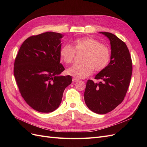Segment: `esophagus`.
<instances>
[{"instance_id":"1","label":"esophagus","mask_w":147,"mask_h":147,"mask_svg":"<svg viewBox=\"0 0 147 147\" xmlns=\"http://www.w3.org/2000/svg\"><path fill=\"white\" fill-rule=\"evenodd\" d=\"M78 80H79L77 79V78H72V82H73L74 83L77 82Z\"/></svg>"}]
</instances>
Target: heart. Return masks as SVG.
<instances>
[{
	"mask_svg": "<svg viewBox=\"0 0 147 147\" xmlns=\"http://www.w3.org/2000/svg\"><path fill=\"white\" fill-rule=\"evenodd\" d=\"M75 51H83L81 64H75L67 70V73L77 78H85L90 75L93 70L100 72L105 69L110 61L111 50L105 44L91 37H84L75 40L74 48L65 45L60 50V58L65 64L73 63Z\"/></svg>",
	"mask_w": 147,
	"mask_h": 147,
	"instance_id": "heart-1",
	"label": "heart"
}]
</instances>
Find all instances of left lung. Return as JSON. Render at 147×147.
Wrapping results in <instances>:
<instances>
[{
  "label": "left lung",
  "instance_id": "1",
  "mask_svg": "<svg viewBox=\"0 0 147 147\" xmlns=\"http://www.w3.org/2000/svg\"><path fill=\"white\" fill-rule=\"evenodd\" d=\"M100 33L110 41V62L96 75L95 79L101 80L99 83L87 81L84 99L93 112L105 114L116 108L125 97L132 73V63L125 43L112 33Z\"/></svg>",
  "mask_w": 147,
  "mask_h": 147
}]
</instances>
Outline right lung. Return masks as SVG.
Returning <instances> with one entry per match:
<instances>
[{"label":"right lung","instance_id":"obj_1","mask_svg":"<svg viewBox=\"0 0 147 147\" xmlns=\"http://www.w3.org/2000/svg\"><path fill=\"white\" fill-rule=\"evenodd\" d=\"M61 34L47 32L32 35L22 44L14 63L18 87L30 107L42 113L58 108L72 77L58 76L65 70L60 63Z\"/></svg>","mask_w":147,"mask_h":147}]
</instances>
